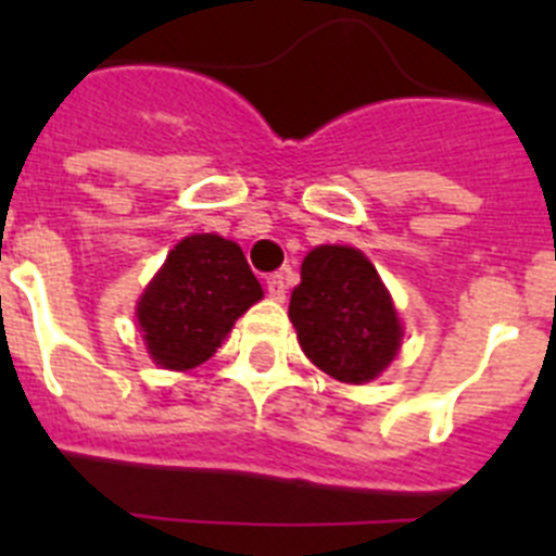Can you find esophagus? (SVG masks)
Masks as SVG:
<instances>
[{
  "mask_svg": "<svg viewBox=\"0 0 556 556\" xmlns=\"http://www.w3.org/2000/svg\"><path fill=\"white\" fill-rule=\"evenodd\" d=\"M287 289H289V281H287V275L283 273H273L267 278V292L273 301H283L287 298Z\"/></svg>",
  "mask_w": 556,
  "mask_h": 556,
  "instance_id": "esophagus-1",
  "label": "esophagus"
}]
</instances>
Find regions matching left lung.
I'll return each mask as SVG.
<instances>
[{
	"instance_id": "left-lung-1",
	"label": "left lung",
	"mask_w": 556,
	"mask_h": 556,
	"mask_svg": "<svg viewBox=\"0 0 556 556\" xmlns=\"http://www.w3.org/2000/svg\"><path fill=\"white\" fill-rule=\"evenodd\" d=\"M289 320L314 365L348 384L384 370L404 333L376 267L358 250L337 244L306 255Z\"/></svg>"
}]
</instances>
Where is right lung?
<instances>
[{"instance_id": "right-lung-1", "label": "right lung", "mask_w": 556, "mask_h": 556, "mask_svg": "<svg viewBox=\"0 0 556 556\" xmlns=\"http://www.w3.org/2000/svg\"><path fill=\"white\" fill-rule=\"evenodd\" d=\"M262 294L239 244L217 233L186 236L141 294L136 314L147 351L166 370L203 365Z\"/></svg>"}]
</instances>
